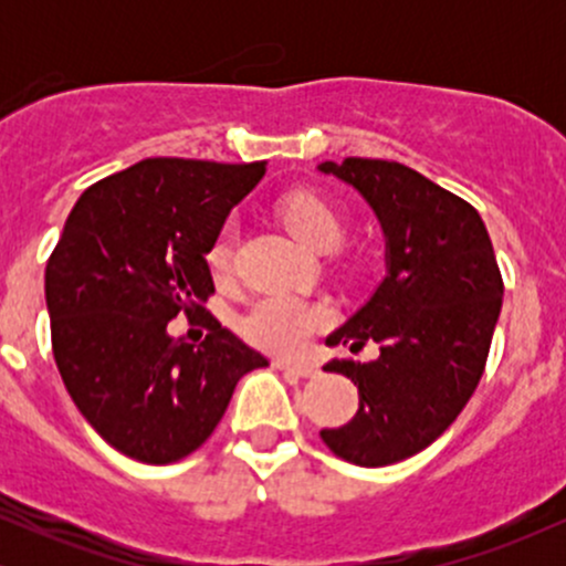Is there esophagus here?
I'll return each mask as SVG.
<instances>
[{
	"instance_id": "34e87169",
	"label": "esophagus",
	"mask_w": 566,
	"mask_h": 566,
	"mask_svg": "<svg viewBox=\"0 0 566 566\" xmlns=\"http://www.w3.org/2000/svg\"><path fill=\"white\" fill-rule=\"evenodd\" d=\"M274 365L279 369H287V373L292 375H301V378H314L319 369H316V365H311V361H292V359H276Z\"/></svg>"
}]
</instances>
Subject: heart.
<instances>
[{
    "mask_svg": "<svg viewBox=\"0 0 566 566\" xmlns=\"http://www.w3.org/2000/svg\"><path fill=\"white\" fill-rule=\"evenodd\" d=\"M284 226L314 250H329L343 239V218L327 199L314 191H297L282 205ZM207 263L212 271L226 274L231 265V233L220 231L207 250ZM329 322L324 303L303 301L295 295H265L250 305L242 316V333L255 346L295 354L305 346L316 329Z\"/></svg>",
    "mask_w": 566,
    "mask_h": 566,
    "instance_id": "b5f03b06",
    "label": "heart"
}]
</instances>
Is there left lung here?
<instances>
[{
  "label": "left lung",
  "instance_id": "8db88e82",
  "mask_svg": "<svg viewBox=\"0 0 566 566\" xmlns=\"http://www.w3.org/2000/svg\"><path fill=\"white\" fill-rule=\"evenodd\" d=\"M354 188L386 239V276L369 301L327 337L375 361L333 359L359 388V409L324 444L348 463L378 469L412 458L454 423L476 391L503 305V279L484 220L469 201L399 161H322Z\"/></svg>",
  "mask_w": 566,
  "mask_h": 566
}]
</instances>
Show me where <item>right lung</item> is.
Masks as SVG:
<instances>
[{"instance_id": "right-lung-1", "label": "right lung", "mask_w": 566, "mask_h": 566, "mask_svg": "<svg viewBox=\"0 0 566 566\" xmlns=\"http://www.w3.org/2000/svg\"><path fill=\"white\" fill-rule=\"evenodd\" d=\"M265 161L143 159L76 199L44 271L53 354L103 441L140 463L186 458L216 431L242 375L269 359L218 319L167 333L216 292L205 255Z\"/></svg>"}]
</instances>
